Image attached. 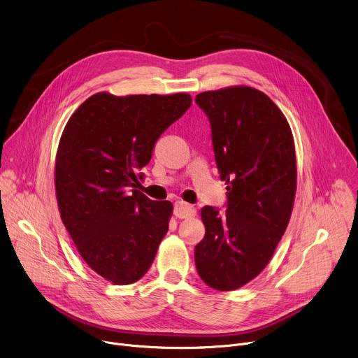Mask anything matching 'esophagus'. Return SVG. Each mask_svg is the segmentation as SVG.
Listing matches in <instances>:
<instances>
[{"label": "esophagus", "instance_id": "34e87169", "mask_svg": "<svg viewBox=\"0 0 358 358\" xmlns=\"http://www.w3.org/2000/svg\"><path fill=\"white\" fill-rule=\"evenodd\" d=\"M195 214H196V210L192 206H189V203L182 201H177L174 203V215L177 218H191Z\"/></svg>", "mask_w": 358, "mask_h": 358}]
</instances>
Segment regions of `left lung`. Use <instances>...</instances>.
Returning a JSON list of instances; mask_svg holds the SVG:
<instances>
[{
	"mask_svg": "<svg viewBox=\"0 0 358 358\" xmlns=\"http://www.w3.org/2000/svg\"><path fill=\"white\" fill-rule=\"evenodd\" d=\"M195 103L210 120L215 163L228 184L225 211L201 210L206 236L195 246V266L210 287L235 290L264 271L289 224L294 141L279 108L253 87L203 92Z\"/></svg>",
	"mask_w": 358,
	"mask_h": 358,
	"instance_id": "left-lung-1",
	"label": "left lung"
}]
</instances>
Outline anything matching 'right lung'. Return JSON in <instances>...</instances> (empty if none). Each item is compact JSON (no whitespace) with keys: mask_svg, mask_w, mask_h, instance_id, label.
Listing matches in <instances>:
<instances>
[{"mask_svg":"<svg viewBox=\"0 0 358 358\" xmlns=\"http://www.w3.org/2000/svg\"><path fill=\"white\" fill-rule=\"evenodd\" d=\"M191 101L187 93H96L62 133L55 164L61 218L83 261L112 283L141 279L169 231L173 203L136 188L159 137Z\"/></svg>","mask_w":358,"mask_h":358,"instance_id":"right-lung-1","label":"right lung"}]
</instances>
